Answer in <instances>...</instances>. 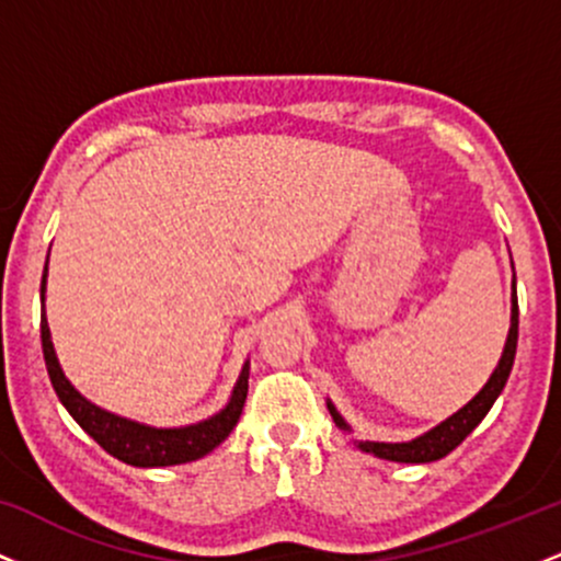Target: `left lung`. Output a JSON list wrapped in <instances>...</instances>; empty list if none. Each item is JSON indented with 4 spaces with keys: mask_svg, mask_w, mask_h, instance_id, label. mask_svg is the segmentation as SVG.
I'll return each instance as SVG.
<instances>
[{
    "mask_svg": "<svg viewBox=\"0 0 561 561\" xmlns=\"http://www.w3.org/2000/svg\"><path fill=\"white\" fill-rule=\"evenodd\" d=\"M512 289H514L512 293V327H508V337H506L504 353H501V362L493 369V375L485 382V388H482L478 396H474L472 401L465 405V409H459L454 416H448L446 422H440L437 427L430 430V433L414 437V440H409V443L356 440L358 448L366 450V454L379 456V459H388V461H403V465H427V461H437V459H443V456H448L450 450L459 446V443L465 440V437L472 433V430L478 427L482 420H485V414L491 411L495 398H499L501 390H504L508 371H512V366H514V356H517V337H519L517 279L512 282ZM327 409H330L334 424H337L340 430H347V433H351V427H347V422L337 414V409H334L332 401H327Z\"/></svg>",
    "mask_w": 561,
    "mask_h": 561,
    "instance_id": "left-lung-1",
    "label": "left lung"
}]
</instances>
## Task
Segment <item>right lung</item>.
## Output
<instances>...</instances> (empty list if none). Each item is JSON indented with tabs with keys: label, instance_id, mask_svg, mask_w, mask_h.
<instances>
[{
	"label": "right lung",
	"instance_id": "right-lung-1",
	"mask_svg": "<svg viewBox=\"0 0 561 561\" xmlns=\"http://www.w3.org/2000/svg\"><path fill=\"white\" fill-rule=\"evenodd\" d=\"M44 289H47V266H44L42 274V351L49 379H53V388L57 398H60V403L68 409V414L81 424L83 433L92 435L107 454L131 467H171L203 459L205 454H210V450L227 440L234 424L240 422L244 398H248V364L242 366V375L237 379L234 390H231L227 409H221L210 420L186 424V427H150V424L131 422L126 416L111 414V411L87 401L68 382V377L62 375L60 362L55 356L47 317H44Z\"/></svg>",
	"mask_w": 561,
	"mask_h": 561
}]
</instances>
